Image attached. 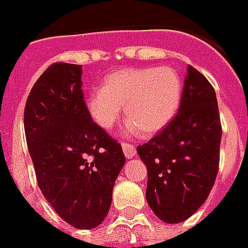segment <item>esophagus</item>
Returning <instances> with one entry per match:
<instances>
[{
  "instance_id": "34e87169",
  "label": "esophagus",
  "mask_w": 248,
  "mask_h": 248,
  "mask_svg": "<svg viewBox=\"0 0 248 248\" xmlns=\"http://www.w3.org/2000/svg\"><path fill=\"white\" fill-rule=\"evenodd\" d=\"M122 149H124V156H126L127 158H132L135 155H137L135 145L130 144V143H122Z\"/></svg>"
}]
</instances>
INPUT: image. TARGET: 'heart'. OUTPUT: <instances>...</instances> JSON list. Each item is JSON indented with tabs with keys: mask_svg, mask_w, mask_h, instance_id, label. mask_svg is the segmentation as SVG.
I'll use <instances>...</instances> for the list:
<instances>
[{
	"mask_svg": "<svg viewBox=\"0 0 248 248\" xmlns=\"http://www.w3.org/2000/svg\"><path fill=\"white\" fill-rule=\"evenodd\" d=\"M182 83L170 67L124 69L109 74L101 90H94L87 105L96 124L111 128L118 122L122 107L130 131L154 135L165 127L179 107Z\"/></svg>",
	"mask_w": 248,
	"mask_h": 248,
	"instance_id": "heart-1",
	"label": "heart"
}]
</instances>
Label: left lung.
<instances>
[{
  "label": "left lung",
  "instance_id": "obj_1",
  "mask_svg": "<svg viewBox=\"0 0 248 248\" xmlns=\"http://www.w3.org/2000/svg\"><path fill=\"white\" fill-rule=\"evenodd\" d=\"M221 135L216 92L190 65L178 113L137 148L148 171L145 198L160 220L182 222L205 202L218 171Z\"/></svg>",
  "mask_w": 248,
  "mask_h": 248
}]
</instances>
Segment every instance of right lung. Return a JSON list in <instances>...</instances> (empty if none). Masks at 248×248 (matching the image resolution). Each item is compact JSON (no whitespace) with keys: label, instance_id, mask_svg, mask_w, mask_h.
<instances>
[{"label":"right lung","instance_id":"add662e5","mask_svg":"<svg viewBox=\"0 0 248 248\" xmlns=\"http://www.w3.org/2000/svg\"><path fill=\"white\" fill-rule=\"evenodd\" d=\"M80 78V65L49 66L28 94L24 132L45 199L69 225L92 229L109 212L124 155L92 121Z\"/></svg>","mask_w":248,"mask_h":248}]
</instances>
